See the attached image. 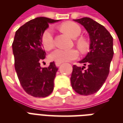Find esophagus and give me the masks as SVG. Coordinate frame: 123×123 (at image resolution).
Listing matches in <instances>:
<instances>
[{
	"mask_svg": "<svg viewBox=\"0 0 123 123\" xmlns=\"http://www.w3.org/2000/svg\"><path fill=\"white\" fill-rule=\"evenodd\" d=\"M62 63V62H55V65H56V67H59Z\"/></svg>",
	"mask_w": 123,
	"mask_h": 123,
	"instance_id": "obj_1",
	"label": "esophagus"
}]
</instances>
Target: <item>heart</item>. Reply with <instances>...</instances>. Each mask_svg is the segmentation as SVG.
<instances>
[{
	"label": "heart",
	"instance_id": "1",
	"mask_svg": "<svg viewBox=\"0 0 123 123\" xmlns=\"http://www.w3.org/2000/svg\"><path fill=\"white\" fill-rule=\"evenodd\" d=\"M62 30L67 33L71 37L75 38L80 34L81 29L76 23L68 22L64 23L61 25ZM41 43L45 50H50L54 46V37L53 30L51 28H49L43 32L41 36ZM78 45L82 50H85L86 48V42L85 41H78ZM79 53L77 50L72 49H56L54 50L50 55L49 59L51 61L56 62L69 61L77 59Z\"/></svg>",
	"mask_w": 123,
	"mask_h": 123
}]
</instances>
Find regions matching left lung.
<instances>
[{
  "instance_id": "obj_1",
  "label": "left lung",
  "mask_w": 123,
  "mask_h": 123,
  "mask_svg": "<svg viewBox=\"0 0 123 123\" xmlns=\"http://www.w3.org/2000/svg\"><path fill=\"white\" fill-rule=\"evenodd\" d=\"M74 20L82 24L89 33L90 51L79 62L84 67L73 65L71 85L80 95H91L101 88L108 76L114 53L113 37L103 25L90 18Z\"/></svg>"
}]
</instances>
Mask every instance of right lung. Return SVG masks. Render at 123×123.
Here are the masks:
<instances>
[{
  "mask_svg": "<svg viewBox=\"0 0 123 123\" xmlns=\"http://www.w3.org/2000/svg\"><path fill=\"white\" fill-rule=\"evenodd\" d=\"M57 21L45 17L30 20L16 31L12 43L15 70L20 84L25 92L35 98L47 97L53 90L58 68L54 62L48 67H41L46 55L41 36L50 23Z\"/></svg>",
  "mask_w": 123,
  "mask_h": 123,
  "instance_id": "1",
  "label": "right lung"
}]
</instances>
